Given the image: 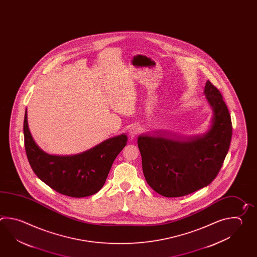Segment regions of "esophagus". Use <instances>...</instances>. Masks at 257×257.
Masks as SVG:
<instances>
[{"label": "esophagus", "instance_id": "34e87169", "mask_svg": "<svg viewBox=\"0 0 257 257\" xmlns=\"http://www.w3.org/2000/svg\"><path fill=\"white\" fill-rule=\"evenodd\" d=\"M139 132H140V128H139V126H132L131 128L129 129V132H128V135H129V137H130L131 139H134V138H136V137H137V135L139 134Z\"/></svg>", "mask_w": 257, "mask_h": 257}]
</instances>
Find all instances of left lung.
<instances>
[{
  "mask_svg": "<svg viewBox=\"0 0 257 257\" xmlns=\"http://www.w3.org/2000/svg\"><path fill=\"white\" fill-rule=\"evenodd\" d=\"M204 94L213 110L210 130L204 135L190 138L142 135L137 139L147 184L164 197H182L210 185L229 151L232 125L227 105L210 80Z\"/></svg>",
  "mask_w": 257,
  "mask_h": 257,
  "instance_id": "obj_1",
  "label": "left lung"
}]
</instances>
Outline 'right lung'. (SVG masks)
I'll return each instance as SVG.
<instances>
[{
    "label": "right lung",
    "mask_w": 257,
    "mask_h": 257,
    "mask_svg": "<svg viewBox=\"0 0 257 257\" xmlns=\"http://www.w3.org/2000/svg\"><path fill=\"white\" fill-rule=\"evenodd\" d=\"M24 136L27 158L37 178L58 193L73 198L93 195L103 187L112 163L127 143V137L123 134L78 155H48L32 137L27 110Z\"/></svg>",
    "instance_id": "right-lung-1"
}]
</instances>
